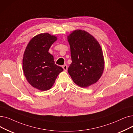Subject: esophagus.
I'll return each mask as SVG.
<instances>
[{"instance_id":"obj_1","label":"esophagus","mask_w":133,"mask_h":133,"mask_svg":"<svg viewBox=\"0 0 133 133\" xmlns=\"http://www.w3.org/2000/svg\"><path fill=\"white\" fill-rule=\"evenodd\" d=\"M62 68H63V70H64L65 72H67V71L68 66H67V65H63V66H62Z\"/></svg>"}]
</instances>
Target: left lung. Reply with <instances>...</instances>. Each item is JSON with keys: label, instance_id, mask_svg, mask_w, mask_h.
Listing matches in <instances>:
<instances>
[{"label": "left lung", "instance_id": "1", "mask_svg": "<svg viewBox=\"0 0 133 133\" xmlns=\"http://www.w3.org/2000/svg\"><path fill=\"white\" fill-rule=\"evenodd\" d=\"M72 63L68 72L75 84L86 88L99 79L104 68L101 45L95 38L84 30L73 31L67 37Z\"/></svg>", "mask_w": 133, "mask_h": 133}]
</instances>
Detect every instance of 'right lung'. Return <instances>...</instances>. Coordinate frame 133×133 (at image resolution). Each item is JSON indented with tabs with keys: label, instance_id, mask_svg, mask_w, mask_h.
<instances>
[{
	"label": "right lung",
	"instance_id": "obj_1",
	"mask_svg": "<svg viewBox=\"0 0 133 133\" xmlns=\"http://www.w3.org/2000/svg\"><path fill=\"white\" fill-rule=\"evenodd\" d=\"M57 40L48 33L34 37L28 44L23 58L24 76L34 88L41 91L50 89L63 68L57 66L49 52L50 46Z\"/></svg>",
	"mask_w": 133,
	"mask_h": 133
}]
</instances>
